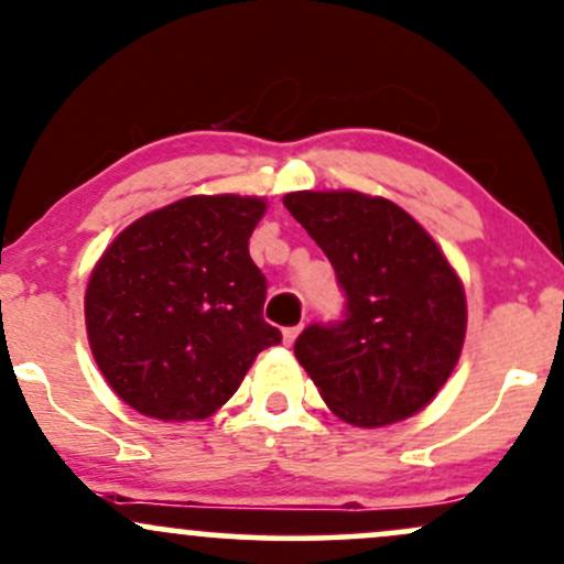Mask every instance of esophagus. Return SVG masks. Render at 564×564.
Segmentation results:
<instances>
[{"instance_id":"1","label":"esophagus","mask_w":564,"mask_h":564,"mask_svg":"<svg viewBox=\"0 0 564 564\" xmlns=\"http://www.w3.org/2000/svg\"><path fill=\"white\" fill-rule=\"evenodd\" d=\"M302 334V323H300V326H291V328H283V345H294V341H296V336H300Z\"/></svg>"}]
</instances>
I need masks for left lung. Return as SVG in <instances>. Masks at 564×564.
Here are the masks:
<instances>
[{"label": "left lung", "mask_w": 564, "mask_h": 564, "mask_svg": "<svg viewBox=\"0 0 564 564\" xmlns=\"http://www.w3.org/2000/svg\"><path fill=\"white\" fill-rule=\"evenodd\" d=\"M291 217L332 262L345 321L313 323L294 355L341 422L413 416L451 377L467 334V296L440 246L392 200L358 191H296Z\"/></svg>", "instance_id": "1"}]
</instances>
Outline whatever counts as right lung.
Wrapping results in <instances>:
<instances>
[{
  "mask_svg": "<svg viewBox=\"0 0 564 564\" xmlns=\"http://www.w3.org/2000/svg\"><path fill=\"white\" fill-rule=\"evenodd\" d=\"M268 200L187 196L134 219L102 251L84 318L111 390L161 422L223 408L281 332L262 318L268 281L249 238Z\"/></svg>",
  "mask_w": 564,
  "mask_h": 564,
  "instance_id": "obj_1",
  "label": "right lung"
}]
</instances>
